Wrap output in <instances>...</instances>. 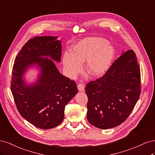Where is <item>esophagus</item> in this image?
<instances>
[{
	"instance_id": "obj_1",
	"label": "esophagus",
	"mask_w": 155,
	"mask_h": 155,
	"mask_svg": "<svg viewBox=\"0 0 155 155\" xmlns=\"http://www.w3.org/2000/svg\"><path fill=\"white\" fill-rule=\"evenodd\" d=\"M77 87L80 91H84V84L83 83H78L77 85Z\"/></svg>"
}]
</instances>
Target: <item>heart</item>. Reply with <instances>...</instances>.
Segmentation results:
<instances>
[{
  "label": "heart",
  "instance_id": "1",
  "mask_svg": "<svg viewBox=\"0 0 155 155\" xmlns=\"http://www.w3.org/2000/svg\"><path fill=\"white\" fill-rule=\"evenodd\" d=\"M114 48L106 40L98 37L84 38L74 45L71 53L63 57L65 68L71 75H75L81 64L87 61V71L93 76H100L107 71L114 57Z\"/></svg>",
  "mask_w": 155,
  "mask_h": 155
}]
</instances>
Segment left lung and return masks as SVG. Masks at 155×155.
<instances>
[{"mask_svg": "<svg viewBox=\"0 0 155 155\" xmlns=\"http://www.w3.org/2000/svg\"><path fill=\"white\" fill-rule=\"evenodd\" d=\"M87 119L96 127L107 129L123 123L141 93L140 69L132 49L124 53L104 75L86 84Z\"/></svg>", "mask_w": 155, "mask_h": 155, "instance_id": "obj_1", "label": "left lung"}]
</instances>
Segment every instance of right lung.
Masks as SVG:
<instances>
[{
  "instance_id": "add662e5",
  "label": "right lung",
  "mask_w": 155,
  "mask_h": 155,
  "mask_svg": "<svg viewBox=\"0 0 155 155\" xmlns=\"http://www.w3.org/2000/svg\"><path fill=\"white\" fill-rule=\"evenodd\" d=\"M57 37L30 38L15 60L11 91L21 115L35 127L48 129L55 127L64 119L66 104L78 93L74 81L59 73L53 61H61L62 44ZM38 64L41 74L37 84L26 86L23 74L29 66Z\"/></svg>"
}]
</instances>
